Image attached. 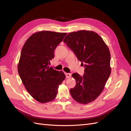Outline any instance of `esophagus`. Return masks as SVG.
<instances>
[{"mask_svg": "<svg viewBox=\"0 0 131 131\" xmlns=\"http://www.w3.org/2000/svg\"><path fill=\"white\" fill-rule=\"evenodd\" d=\"M65 74L66 75L67 78H69L71 77V74H70V73H65Z\"/></svg>", "mask_w": 131, "mask_h": 131, "instance_id": "esophagus-1", "label": "esophagus"}]
</instances>
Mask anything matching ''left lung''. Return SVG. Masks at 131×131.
<instances>
[{
    "mask_svg": "<svg viewBox=\"0 0 131 131\" xmlns=\"http://www.w3.org/2000/svg\"><path fill=\"white\" fill-rule=\"evenodd\" d=\"M64 42L84 65L85 74H72L76 85L70 90L74 100L81 104L94 101L103 91L111 73L110 53L108 46L97 33L81 30L67 34Z\"/></svg>",
    "mask_w": 131,
    "mask_h": 131,
    "instance_id": "1",
    "label": "left lung"
}]
</instances>
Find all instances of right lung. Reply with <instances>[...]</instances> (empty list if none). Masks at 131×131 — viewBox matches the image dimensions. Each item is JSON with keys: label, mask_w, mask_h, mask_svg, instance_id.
<instances>
[{"label": "right lung", "mask_w": 131, "mask_h": 131, "mask_svg": "<svg viewBox=\"0 0 131 131\" xmlns=\"http://www.w3.org/2000/svg\"><path fill=\"white\" fill-rule=\"evenodd\" d=\"M67 33L40 31L28 38L23 45L18 64V72L25 88L41 103L53 101L58 88L66 78L62 71L50 67L54 51Z\"/></svg>", "instance_id": "add662e5"}]
</instances>
